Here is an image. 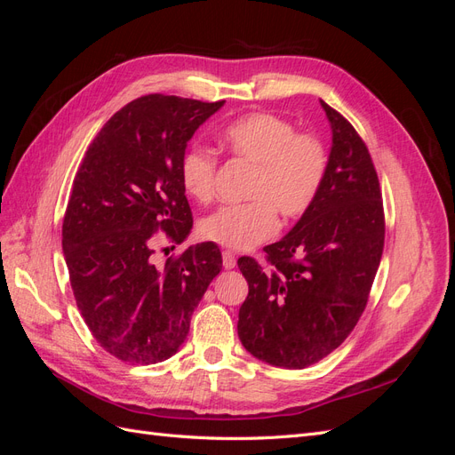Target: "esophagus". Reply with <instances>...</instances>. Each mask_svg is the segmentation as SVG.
Masks as SVG:
<instances>
[{"instance_id": "obj_1", "label": "esophagus", "mask_w": 455, "mask_h": 455, "mask_svg": "<svg viewBox=\"0 0 455 455\" xmlns=\"http://www.w3.org/2000/svg\"><path fill=\"white\" fill-rule=\"evenodd\" d=\"M222 264H224L226 269H233V267L237 266V256L233 254V252H229V251H224L222 252Z\"/></svg>"}]
</instances>
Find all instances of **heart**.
Wrapping results in <instances>:
<instances>
[{
    "label": "heart",
    "mask_w": 455,
    "mask_h": 455,
    "mask_svg": "<svg viewBox=\"0 0 455 455\" xmlns=\"http://www.w3.org/2000/svg\"><path fill=\"white\" fill-rule=\"evenodd\" d=\"M218 142L231 159L252 164L241 204H224L199 224L201 235L233 251H246L269 239L279 226L277 212L294 220L319 197L328 172V149L313 132H296L291 121L267 112L233 119ZM218 157L203 146L184 149L178 163L186 196L209 203L214 196Z\"/></svg>",
    "instance_id": "heart-1"
}]
</instances>
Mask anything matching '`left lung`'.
Listing matches in <instances>:
<instances>
[{"label":"left lung","mask_w":455,"mask_h":455,"mask_svg":"<svg viewBox=\"0 0 455 455\" xmlns=\"http://www.w3.org/2000/svg\"><path fill=\"white\" fill-rule=\"evenodd\" d=\"M332 125L326 180L286 237L267 244V269L239 258L249 296L237 332L256 359L306 368L339 347L368 304L383 252L378 172L351 123L321 100Z\"/></svg>","instance_id":"1"}]
</instances>
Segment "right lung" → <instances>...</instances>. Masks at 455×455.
I'll use <instances>...</instances> for the list:
<instances>
[{
	"label": "right lung",
	"mask_w": 455,
	"mask_h": 455,
	"mask_svg": "<svg viewBox=\"0 0 455 455\" xmlns=\"http://www.w3.org/2000/svg\"><path fill=\"white\" fill-rule=\"evenodd\" d=\"M224 100L146 94L106 121L74 178L62 251L77 309L100 347L127 364L167 361L222 269L214 243L156 267L159 231L180 244L194 226L178 163Z\"/></svg>",
	"instance_id": "1"
}]
</instances>
